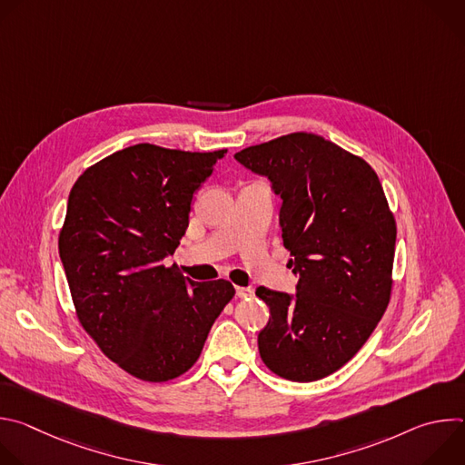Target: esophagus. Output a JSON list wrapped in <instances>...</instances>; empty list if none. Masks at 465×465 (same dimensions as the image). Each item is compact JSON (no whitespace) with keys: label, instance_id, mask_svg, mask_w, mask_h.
I'll return each mask as SVG.
<instances>
[{"label":"esophagus","instance_id":"34e87169","mask_svg":"<svg viewBox=\"0 0 465 465\" xmlns=\"http://www.w3.org/2000/svg\"><path fill=\"white\" fill-rule=\"evenodd\" d=\"M235 292L239 298H252L253 296V289L252 287H235Z\"/></svg>","mask_w":465,"mask_h":465}]
</instances>
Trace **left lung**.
<instances>
[{
    "mask_svg": "<svg viewBox=\"0 0 465 465\" xmlns=\"http://www.w3.org/2000/svg\"><path fill=\"white\" fill-rule=\"evenodd\" d=\"M235 160L269 176L282 198L296 296L259 287L271 307L259 355L271 371L311 382L341 370L373 333L391 294L395 219L375 171L311 132L242 149Z\"/></svg>",
    "mask_w": 465,
    "mask_h": 465,
    "instance_id": "obj_1",
    "label": "left lung"
}]
</instances>
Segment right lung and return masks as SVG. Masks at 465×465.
I'll list each match as a JSON object with an SVG mask.
<instances>
[{
    "label": "right lung",
    "mask_w": 465,
    "mask_h": 465,
    "mask_svg": "<svg viewBox=\"0 0 465 465\" xmlns=\"http://www.w3.org/2000/svg\"><path fill=\"white\" fill-rule=\"evenodd\" d=\"M226 153L138 143L94 163L72 187L58 252L77 318L110 361L142 381L185 373L235 296L226 280L198 283L163 264L185 235L193 193Z\"/></svg>",
    "instance_id": "1"
}]
</instances>
